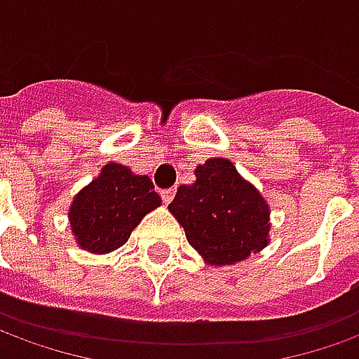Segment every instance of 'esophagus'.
I'll return each mask as SVG.
<instances>
[{
  "mask_svg": "<svg viewBox=\"0 0 359 359\" xmlns=\"http://www.w3.org/2000/svg\"><path fill=\"white\" fill-rule=\"evenodd\" d=\"M160 195H162V199H164V203H170V201L174 199L175 189H174V187H168V189H162V191H160Z\"/></svg>",
  "mask_w": 359,
  "mask_h": 359,
  "instance_id": "34e87169",
  "label": "esophagus"
}]
</instances>
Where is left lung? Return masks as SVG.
I'll return each mask as SVG.
<instances>
[{"label":"left lung","instance_id":"left-lung-1","mask_svg":"<svg viewBox=\"0 0 359 359\" xmlns=\"http://www.w3.org/2000/svg\"><path fill=\"white\" fill-rule=\"evenodd\" d=\"M187 242L209 266H232L269 244V205L226 158L195 168V184L180 185L168 205Z\"/></svg>","mask_w":359,"mask_h":359}]
</instances>
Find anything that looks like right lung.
Returning a JSON list of instances; mask_svg holds the SVG:
<instances>
[{"label":"right lung","instance_id":"obj_1","mask_svg":"<svg viewBox=\"0 0 359 359\" xmlns=\"http://www.w3.org/2000/svg\"><path fill=\"white\" fill-rule=\"evenodd\" d=\"M160 205L162 199L148 175L109 162L74 195L68 211L70 231L81 250L109 254L121 248L138 222Z\"/></svg>","mask_w":359,"mask_h":359}]
</instances>
